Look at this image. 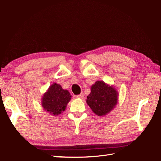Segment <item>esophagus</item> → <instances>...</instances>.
<instances>
[{"mask_svg": "<svg viewBox=\"0 0 161 161\" xmlns=\"http://www.w3.org/2000/svg\"><path fill=\"white\" fill-rule=\"evenodd\" d=\"M77 98H79V99H82L84 97V93L83 92H81V93L80 95H78L76 96Z\"/></svg>", "mask_w": 161, "mask_h": 161, "instance_id": "34e87169", "label": "esophagus"}]
</instances>
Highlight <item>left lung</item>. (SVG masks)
Instances as JSON below:
<instances>
[{
    "mask_svg": "<svg viewBox=\"0 0 161 161\" xmlns=\"http://www.w3.org/2000/svg\"><path fill=\"white\" fill-rule=\"evenodd\" d=\"M118 99V92L113 86L98 80L92 85L91 93L87 96L86 103L97 115L103 116L114 109Z\"/></svg>",
    "mask_w": 161,
    "mask_h": 161,
    "instance_id": "obj_1",
    "label": "left lung"
}]
</instances>
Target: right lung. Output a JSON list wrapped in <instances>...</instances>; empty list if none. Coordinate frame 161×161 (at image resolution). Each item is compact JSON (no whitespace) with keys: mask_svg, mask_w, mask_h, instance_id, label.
<instances>
[{"mask_svg":"<svg viewBox=\"0 0 161 161\" xmlns=\"http://www.w3.org/2000/svg\"><path fill=\"white\" fill-rule=\"evenodd\" d=\"M71 99L69 91L62 89L61 85L52 84L42 99V108L53 115H58L64 111Z\"/></svg>","mask_w":161,"mask_h":161,"instance_id":"add662e5","label":"right lung"}]
</instances>
